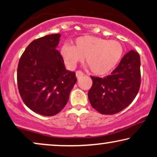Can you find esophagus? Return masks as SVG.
Here are the masks:
<instances>
[{"mask_svg": "<svg viewBox=\"0 0 157 157\" xmlns=\"http://www.w3.org/2000/svg\"><path fill=\"white\" fill-rule=\"evenodd\" d=\"M83 72H81V71H78L76 72V78L78 79H79L80 78H82V77L83 76Z\"/></svg>", "mask_w": 157, "mask_h": 157, "instance_id": "obj_1", "label": "esophagus"}]
</instances>
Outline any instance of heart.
<instances>
[{
  "mask_svg": "<svg viewBox=\"0 0 157 157\" xmlns=\"http://www.w3.org/2000/svg\"><path fill=\"white\" fill-rule=\"evenodd\" d=\"M123 48L118 41L85 35L75 40L73 46L65 43L60 48V54L65 65L74 69L85 58L92 73L104 75L111 72L120 62Z\"/></svg>",
  "mask_w": 157,
  "mask_h": 157,
  "instance_id": "b5f03b06",
  "label": "heart"
}]
</instances>
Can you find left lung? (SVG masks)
I'll return each mask as SVG.
<instances>
[{
	"mask_svg": "<svg viewBox=\"0 0 157 157\" xmlns=\"http://www.w3.org/2000/svg\"><path fill=\"white\" fill-rule=\"evenodd\" d=\"M140 56L130 50L116 69L106 78L91 77L93 82L88 92L92 107L102 114H114L132 102L141 83Z\"/></svg>",
	"mask_w": 157,
	"mask_h": 157,
	"instance_id": "1",
	"label": "left lung"
}]
</instances>
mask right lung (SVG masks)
Instances as JSON below:
<instances>
[{"instance_id": "1", "label": "right lung", "mask_w": 157, "mask_h": 157, "mask_svg": "<svg viewBox=\"0 0 157 157\" xmlns=\"http://www.w3.org/2000/svg\"><path fill=\"white\" fill-rule=\"evenodd\" d=\"M60 34L45 35L26 48L19 60L17 86L25 105L40 115L53 116L67 104L77 82L56 50Z\"/></svg>"}]
</instances>
